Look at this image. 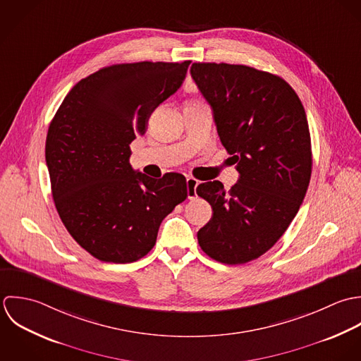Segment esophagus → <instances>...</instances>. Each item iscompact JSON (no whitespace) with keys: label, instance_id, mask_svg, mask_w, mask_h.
<instances>
[{"label":"esophagus","instance_id":"34e87169","mask_svg":"<svg viewBox=\"0 0 361 361\" xmlns=\"http://www.w3.org/2000/svg\"><path fill=\"white\" fill-rule=\"evenodd\" d=\"M197 187H198V180L194 177H187V194L190 200H194L197 197Z\"/></svg>","mask_w":361,"mask_h":361}]
</instances>
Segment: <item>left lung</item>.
Masks as SVG:
<instances>
[{
    "mask_svg": "<svg viewBox=\"0 0 361 361\" xmlns=\"http://www.w3.org/2000/svg\"><path fill=\"white\" fill-rule=\"evenodd\" d=\"M191 76L211 104L217 134L238 181L197 187L214 211L198 231L202 251L237 265L265 254L288 230L311 178L304 107L285 79L247 66L194 63Z\"/></svg>",
    "mask_w": 361,
    "mask_h": 361,
    "instance_id": "obj_1",
    "label": "left lung"
}]
</instances>
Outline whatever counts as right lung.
Segmentation results:
<instances>
[{
    "label": "right lung",
    "instance_id": "obj_1",
    "mask_svg": "<svg viewBox=\"0 0 361 361\" xmlns=\"http://www.w3.org/2000/svg\"><path fill=\"white\" fill-rule=\"evenodd\" d=\"M191 61L116 64L80 79L50 123L51 194L73 240L103 262L130 264L154 245L161 220L187 198L183 174L134 171L130 144L178 90Z\"/></svg>",
    "mask_w": 361,
    "mask_h": 361
}]
</instances>
